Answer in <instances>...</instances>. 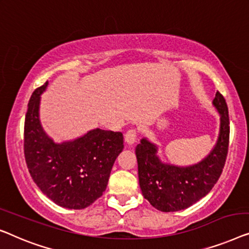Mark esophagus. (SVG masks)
<instances>
[{
    "label": "esophagus",
    "instance_id": "esophagus-1",
    "mask_svg": "<svg viewBox=\"0 0 249 249\" xmlns=\"http://www.w3.org/2000/svg\"><path fill=\"white\" fill-rule=\"evenodd\" d=\"M136 131L135 129H129V131L126 132L125 134V142L127 143L128 145H133L136 141Z\"/></svg>",
    "mask_w": 249,
    "mask_h": 249
}]
</instances>
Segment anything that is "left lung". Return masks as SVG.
<instances>
[{
	"label": "left lung",
	"mask_w": 249,
	"mask_h": 249,
	"mask_svg": "<svg viewBox=\"0 0 249 249\" xmlns=\"http://www.w3.org/2000/svg\"><path fill=\"white\" fill-rule=\"evenodd\" d=\"M220 116L219 135L204 159L190 166L163 162L158 145L143 138L135 149L139 183L144 198L162 212H176L190 208L212 190L225 167L229 145V114L220 92L212 101Z\"/></svg>",
	"instance_id": "8db88e82"
}]
</instances>
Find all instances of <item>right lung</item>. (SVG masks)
Instances as JSON below:
<instances>
[{
	"label": "right lung",
	"mask_w": 249,
	"mask_h": 249,
	"mask_svg": "<svg viewBox=\"0 0 249 249\" xmlns=\"http://www.w3.org/2000/svg\"><path fill=\"white\" fill-rule=\"evenodd\" d=\"M48 81L34 91L24 121V158L39 190L56 204L81 210L106 190L111 168L123 151L121 132L94 128L80 138L56 143L40 122L41 94Z\"/></svg>",
	"instance_id": "1"
}]
</instances>
